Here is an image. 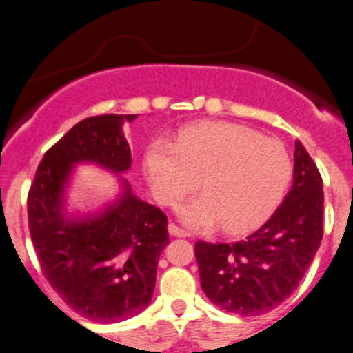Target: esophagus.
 I'll return each mask as SVG.
<instances>
[{"label": "esophagus", "instance_id": "34e87169", "mask_svg": "<svg viewBox=\"0 0 353 353\" xmlns=\"http://www.w3.org/2000/svg\"><path fill=\"white\" fill-rule=\"evenodd\" d=\"M167 229H169V234L170 236H176V238H186V236H188L186 231H183V229H181V228H177V225L172 224V222H170V224L167 225Z\"/></svg>", "mask_w": 353, "mask_h": 353}]
</instances>
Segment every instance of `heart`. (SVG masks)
Instances as JSON below:
<instances>
[{
    "label": "heart",
    "instance_id": "heart-1",
    "mask_svg": "<svg viewBox=\"0 0 353 353\" xmlns=\"http://www.w3.org/2000/svg\"><path fill=\"white\" fill-rule=\"evenodd\" d=\"M153 194L174 205L196 190L203 194L177 208L193 229L241 234L268 221L293 174L288 152L253 129L228 122L184 128L176 143L155 139L145 153Z\"/></svg>",
    "mask_w": 353,
    "mask_h": 353
}]
</instances>
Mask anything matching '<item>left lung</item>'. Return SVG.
<instances>
[{
  "mask_svg": "<svg viewBox=\"0 0 353 353\" xmlns=\"http://www.w3.org/2000/svg\"><path fill=\"white\" fill-rule=\"evenodd\" d=\"M293 160L292 190L262 228L231 245H194L201 290L225 312L250 317L278 307L295 292L319 248L323 179L300 141Z\"/></svg>",
  "mask_w": 353,
  "mask_h": 353,
  "instance_id": "obj_1",
  "label": "left lung"
}]
</instances>
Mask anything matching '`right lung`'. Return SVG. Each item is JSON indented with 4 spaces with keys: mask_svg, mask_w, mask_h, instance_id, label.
Segmentation results:
<instances>
[{
    "mask_svg": "<svg viewBox=\"0 0 353 353\" xmlns=\"http://www.w3.org/2000/svg\"><path fill=\"white\" fill-rule=\"evenodd\" d=\"M136 117L100 115L75 124L43 157L27 200L44 276L75 312L97 323H121L150 305L159 256L169 245L165 214L122 177L132 163L122 128ZM77 165L117 175L118 194L94 211L68 209Z\"/></svg>",
    "mask_w": 353,
    "mask_h": 353,
    "instance_id": "right-lung-1",
    "label": "right lung"
}]
</instances>
